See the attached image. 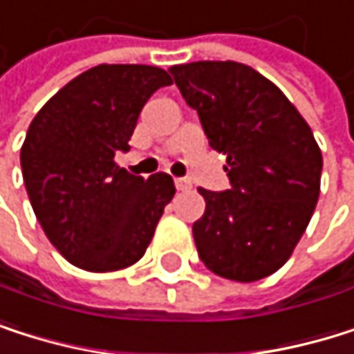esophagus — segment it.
<instances>
[{"instance_id":"esophagus-1","label":"esophagus","mask_w":354,"mask_h":354,"mask_svg":"<svg viewBox=\"0 0 354 354\" xmlns=\"http://www.w3.org/2000/svg\"><path fill=\"white\" fill-rule=\"evenodd\" d=\"M175 187H177V189H189L192 183H189L187 179H183V177H177V179H175Z\"/></svg>"}]
</instances>
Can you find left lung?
Masks as SVG:
<instances>
[{
	"instance_id": "1",
	"label": "left lung",
	"mask_w": 354,
	"mask_h": 354,
	"mask_svg": "<svg viewBox=\"0 0 354 354\" xmlns=\"http://www.w3.org/2000/svg\"><path fill=\"white\" fill-rule=\"evenodd\" d=\"M169 71L198 111L209 145L227 156L230 189H198L207 203L192 225L198 255L223 279H266L291 257L315 213L323 169L315 135L249 65L198 61Z\"/></svg>"
}]
</instances>
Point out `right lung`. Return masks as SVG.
<instances>
[{
    "label": "right lung",
    "mask_w": 354,
    "mask_h": 354,
    "mask_svg": "<svg viewBox=\"0 0 354 354\" xmlns=\"http://www.w3.org/2000/svg\"><path fill=\"white\" fill-rule=\"evenodd\" d=\"M171 75L151 65H97L73 77L29 124L23 179L48 241L73 266L113 272L139 261L165 207L171 175L149 179L115 165L137 118Z\"/></svg>",
    "instance_id": "right-lung-1"
}]
</instances>
